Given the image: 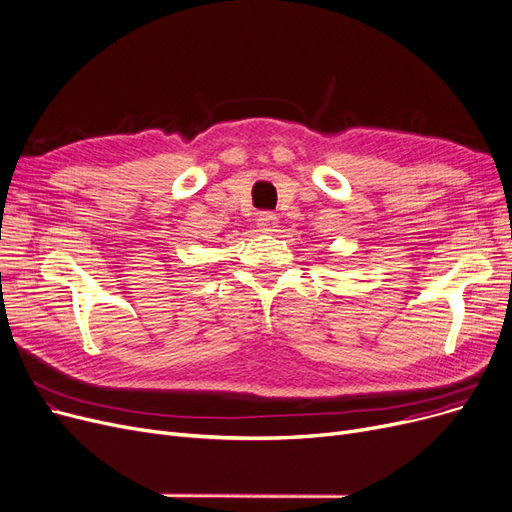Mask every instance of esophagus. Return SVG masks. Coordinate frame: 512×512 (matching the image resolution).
<instances>
[{
  "mask_svg": "<svg viewBox=\"0 0 512 512\" xmlns=\"http://www.w3.org/2000/svg\"><path fill=\"white\" fill-rule=\"evenodd\" d=\"M257 228L261 230V232H265V234H272V232H276V228H278V217L274 215V213H261L259 217H257Z\"/></svg>",
  "mask_w": 512,
  "mask_h": 512,
  "instance_id": "obj_1",
  "label": "esophagus"
}]
</instances>
